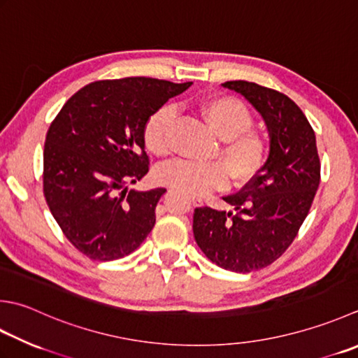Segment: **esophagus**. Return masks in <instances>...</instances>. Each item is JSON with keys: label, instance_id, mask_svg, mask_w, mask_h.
Instances as JSON below:
<instances>
[{"label": "esophagus", "instance_id": "obj_1", "mask_svg": "<svg viewBox=\"0 0 358 358\" xmlns=\"http://www.w3.org/2000/svg\"><path fill=\"white\" fill-rule=\"evenodd\" d=\"M191 201L194 206H203V200L199 199V197H191Z\"/></svg>", "mask_w": 358, "mask_h": 358}]
</instances>
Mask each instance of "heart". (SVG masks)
Masks as SVG:
<instances>
[{
	"label": "heart",
	"mask_w": 358,
	"mask_h": 358,
	"mask_svg": "<svg viewBox=\"0 0 358 358\" xmlns=\"http://www.w3.org/2000/svg\"><path fill=\"white\" fill-rule=\"evenodd\" d=\"M203 116L213 130L223 139L217 161L173 159L157 172L161 185L189 195H203L227 183L228 175L236 183H245L261 172L267 155L262 135L251 130L253 115L247 105L236 97L222 96L205 102ZM175 116L172 105L157 110L144 125V144L153 155H166L171 149V125Z\"/></svg>",
	"instance_id": "heart-1"
}]
</instances>
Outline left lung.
I'll return each instance as SVG.
<instances>
[{"mask_svg": "<svg viewBox=\"0 0 358 358\" xmlns=\"http://www.w3.org/2000/svg\"><path fill=\"white\" fill-rule=\"evenodd\" d=\"M242 94L267 125L268 158L241 192L223 197L234 211L195 208L194 237L209 261L236 273L267 267L289 248L320 185L317 139L290 97L253 82L222 83Z\"/></svg>", "mask_w": 358, "mask_h": 358, "instance_id": "1", "label": "left lung"}]
</instances>
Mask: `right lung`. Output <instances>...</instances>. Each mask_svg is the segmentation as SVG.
<instances>
[{"mask_svg": "<svg viewBox=\"0 0 358 358\" xmlns=\"http://www.w3.org/2000/svg\"><path fill=\"white\" fill-rule=\"evenodd\" d=\"M191 85L150 77L93 82L54 119L43 152V192L63 234L82 255L121 259L155 227L166 189L129 191L127 185L149 172L147 119Z\"/></svg>", "mask_w": 358, "mask_h": 358, "instance_id": "add662e5", "label": "right lung"}]
</instances>
